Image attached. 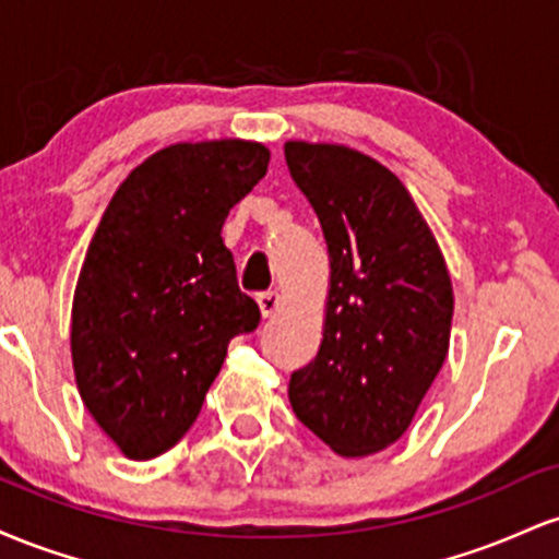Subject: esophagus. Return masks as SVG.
<instances>
[{"label":"esophagus","instance_id":"34e87169","mask_svg":"<svg viewBox=\"0 0 559 559\" xmlns=\"http://www.w3.org/2000/svg\"><path fill=\"white\" fill-rule=\"evenodd\" d=\"M258 305H260L262 318H273L275 312H278V307H281V294H278V292H265V294H260Z\"/></svg>","mask_w":559,"mask_h":559}]
</instances>
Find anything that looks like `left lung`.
Returning <instances> with one entry per match:
<instances>
[{
	"mask_svg": "<svg viewBox=\"0 0 559 559\" xmlns=\"http://www.w3.org/2000/svg\"><path fill=\"white\" fill-rule=\"evenodd\" d=\"M294 183L329 247L318 357L288 381L297 418L342 457L407 431L449 352L454 294L444 254L400 178L344 144L286 141Z\"/></svg>",
	"mask_w": 559,
	"mask_h": 559,
	"instance_id": "obj_1",
	"label": "left lung"
}]
</instances>
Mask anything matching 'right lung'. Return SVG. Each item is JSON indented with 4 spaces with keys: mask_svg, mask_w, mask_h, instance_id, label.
<instances>
[{
    "mask_svg": "<svg viewBox=\"0 0 559 559\" xmlns=\"http://www.w3.org/2000/svg\"><path fill=\"white\" fill-rule=\"evenodd\" d=\"M260 141H181L128 173L81 265L70 355L86 409L128 460L189 431L226 360L258 329L223 223L267 173Z\"/></svg>",
    "mask_w": 559,
    "mask_h": 559,
    "instance_id": "1",
    "label": "right lung"
}]
</instances>
